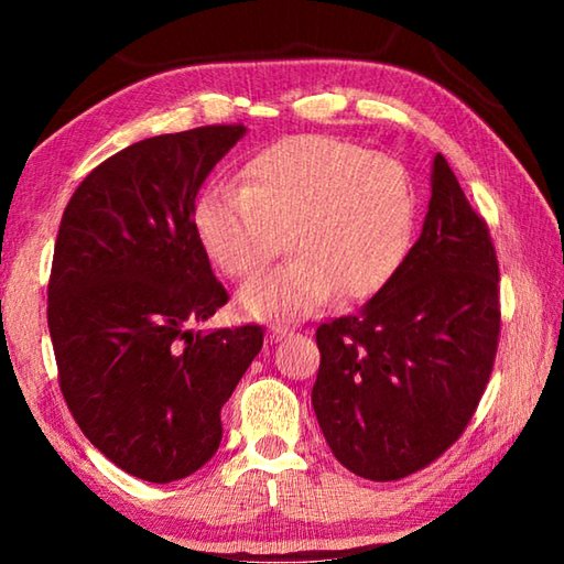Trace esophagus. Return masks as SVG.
Segmentation results:
<instances>
[{"mask_svg": "<svg viewBox=\"0 0 564 564\" xmlns=\"http://www.w3.org/2000/svg\"><path fill=\"white\" fill-rule=\"evenodd\" d=\"M285 336H289V326H271V328H269L271 343H279V340H283Z\"/></svg>", "mask_w": 564, "mask_h": 564, "instance_id": "1", "label": "esophagus"}]
</instances>
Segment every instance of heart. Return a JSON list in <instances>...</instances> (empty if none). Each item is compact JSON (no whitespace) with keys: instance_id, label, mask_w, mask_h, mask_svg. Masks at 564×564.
Listing matches in <instances>:
<instances>
[{"instance_id":"b5f03b06","label":"heart","mask_w":564,"mask_h":564,"mask_svg":"<svg viewBox=\"0 0 564 564\" xmlns=\"http://www.w3.org/2000/svg\"><path fill=\"white\" fill-rule=\"evenodd\" d=\"M415 191L398 159L321 133L283 139L248 161L238 191H206L194 231L218 269L248 279L285 246L293 259L238 291L265 321L311 316L336 299L378 293L403 261Z\"/></svg>"}]
</instances>
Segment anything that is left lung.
<instances>
[{
	"label": "left lung",
	"instance_id": "1",
	"mask_svg": "<svg viewBox=\"0 0 564 564\" xmlns=\"http://www.w3.org/2000/svg\"><path fill=\"white\" fill-rule=\"evenodd\" d=\"M423 234L352 316L321 323L311 403L333 455L366 480L437 460L470 423L500 338V269L485 218L443 154Z\"/></svg>",
	"mask_w": 564,
	"mask_h": 564
}]
</instances>
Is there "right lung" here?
<instances>
[{"instance_id":"obj_1","label":"right lung","mask_w":564,"mask_h":564,"mask_svg":"<svg viewBox=\"0 0 564 564\" xmlns=\"http://www.w3.org/2000/svg\"><path fill=\"white\" fill-rule=\"evenodd\" d=\"M243 133L214 123L137 141L82 181L59 224L46 323L62 395L89 443L147 482L212 460L221 408L263 346L256 323L188 328L228 301L194 208Z\"/></svg>"}]
</instances>
